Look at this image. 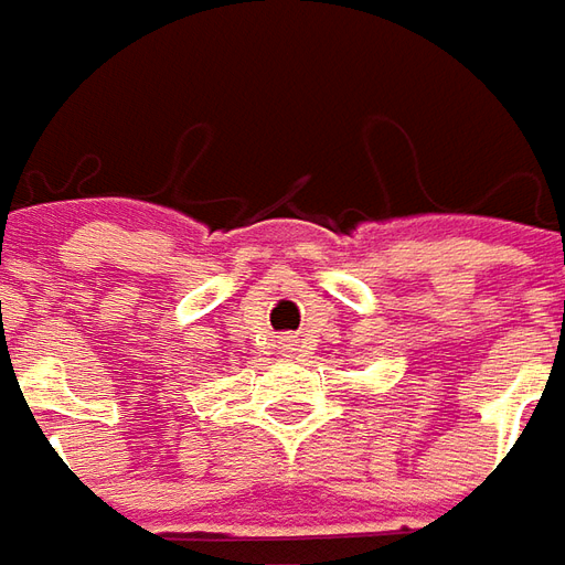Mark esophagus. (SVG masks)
<instances>
[{
	"label": "esophagus",
	"mask_w": 565,
	"mask_h": 565,
	"mask_svg": "<svg viewBox=\"0 0 565 565\" xmlns=\"http://www.w3.org/2000/svg\"><path fill=\"white\" fill-rule=\"evenodd\" d=\"M281 349L294 352V349H297V340H294V337H287V340H281Z\"/></svg>",
	"instance_id": "esophagus-1"
}]
</instances>
